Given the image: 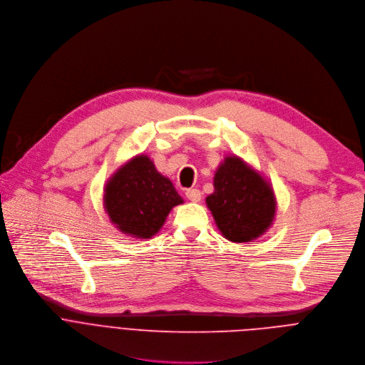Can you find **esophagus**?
I'll list each match as a JSON object with an SVG mask.
<instances>
[{"label":"esophagus","instance_id":"esophagus-1","mask_svg":"<svg viewBox=\"0 0 365 365\" xmlns=\"http://www.w3.org/2000/svg\"><path fill=\"white\" fill-rule=\"evenodd\" d=\"M185 197L192 202H198L201 200V191L197 188H190L185 191Z\"/></svg>","mask_w":365,"mask_h":365}]
</instances>
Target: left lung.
Instances as JSON below:
<instances>
[{
  "label": "left lung",
  "mask_w": 365,
  "mask_h": 365,
  "mask_svg": "<svg viewBox=\"0 0 365 365\" xmlns=\"http://www.w3.org/2000/svg\"><path fill=\"white\" fill-rule=\"evenodd\" d=\"M205 202L218 230L235 243L260 237L276 214V198L269 181L236 155L226 157L217 168L214 192Z\"/></svg>",
  "instance_id": "left-lung-1"
}]
</instances>
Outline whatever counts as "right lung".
<instances>
[{"mask_svg": "<svg viewBox=\"0 0 365 365\" xmlns=\"http://www.w3.org/2000/svg\"><path fill=\"white\" fill-rule=\"evenodd\" d=\"M182 204L173 182L147 155L123 164L106 182L103 205L119 232L150 239L164 226L173 207Z\"/></svg>", "mask_w": 365, "mask_h": 365, "instance_id": "right-lung-1", "label": "right lung"}]
</instances>
